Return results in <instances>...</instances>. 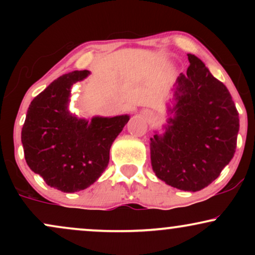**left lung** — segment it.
Segmentation results:
<instances>
[{"label":"left lung","mask_w":255,"mask_h":255,"mask_svg":"<svg viewBox=\"0 0 255 255\" xmlns=\"http://www.w3.org/2000/svg\"><path fill=\"white\" fill-rule=\"evenodd\" d=\"M187 56V74L176 80L174 118L162 135L151 137V164L169 186L197 192L213 182L234 157L240 120L225 85L200 58Z\"/></svg>","instance_id":"1"}]
</instances>
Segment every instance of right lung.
<instances>
[{"mask_svg":"<svg viewBox=\"0 0 255 255\" xmlns=\"http://www.w3.org/2000/svg\"><path fill=\"white\" fill-rule=\"evenodd\" d=\"M89 71H74L57 78L33 98L28 107L21 141L32 171L48 186L74 193L87 188L109 164L114 140L129 116L78 119L68 110L73 84Z\"/></svg>","mask_w":255,"mask_h":255,"instance_id":"obj_1","label":"right lung"}]
</instances>
